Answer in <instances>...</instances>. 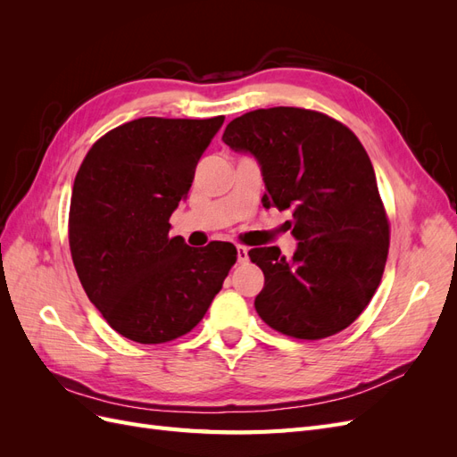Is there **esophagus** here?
<instances>
[{
	"mask_svg": "<svg viewBox=\"0 0 457 457\" xmlns=\"http://www.w3.org/2000/svg\"><path fill=\"white\" fill-rule=\"evenodd\" d=\"M237 257H238V262H245L247 259H250L245 245H237Z\"/></svg>",
	"mask_w": 457,
	"mask_h": 457,
	"instance_id": "esophagus-1",
	"label": "esophagus"
}]
</instances>
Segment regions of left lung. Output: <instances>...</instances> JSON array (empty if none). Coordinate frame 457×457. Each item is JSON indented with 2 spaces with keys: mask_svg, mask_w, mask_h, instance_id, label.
<instances>
[{
  "mask_svg": "<svg viewBox=\"0 0 457 457\" xmlns=\"http://www.w3.org/2000/svg\"><path fill=\"white\" fill-rule=\"evenodd\" d=\"M223 141L261 165L262 205L294 215L292 257L276 245L247 253L265 274L255 297L262 322L297 339L351 326L376 294L389 253V220L361 141L341 121L294 106L234 118Z\"/></svg>",
  "mask_w": 457,
  "mask_h": 457,
  "instance_id": "obj_1",
  "label": "left lung"
}]
</instances>
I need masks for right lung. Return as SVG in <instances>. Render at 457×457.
Wrapping results in <instances>:
<instances>
[{
    "mask_svg": "<svg viewBox=\"0 0 457 457\" xmlns=\"http://www.w3.org/2000/svg\"><path fill=\"white\" fill-rule=\"evenodd\" d=\"M225 116L139 118L96 141L81 162L68 240L78 278L120 336L143 345L181 337L223 287L237 247L170 237L196 165Z\"/></svg>",
    "mask_w": 457,
    "mask_h": 457,
    "instance_id": "obj_1",
    "label": "right lung"
}]
</instances>
